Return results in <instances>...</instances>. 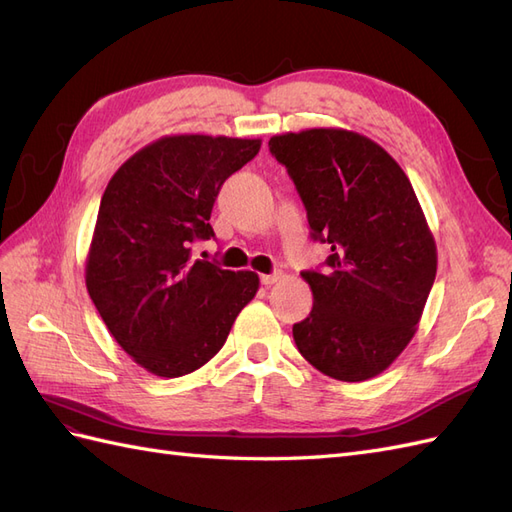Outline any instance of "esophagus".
I'll return each mask as SVG.
<instances>
[{"label": "esophagus", "instance_id": "34e87169", "mask_svg": "<svg viewBox=\"0 0 512 512\" xmlns=\"http://www.w3.org/2000/svg\"><path fill=\"white\" fill-rule=\"evenodd\" d=\"M282 280V273L280 271H275V273H267V275H260V284L262 286H273L275 282H280Z\"/></svg>", "mask_w": 512, "mask_h": 512}]
</instances>
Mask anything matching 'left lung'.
<instances>
[{
    "instance_id": "8db88e82",
    "label": "left lung",
    "mask_w": 512,
    "mask_h": 512,
    "mask_svg": "<svg viewBox=\"0 0 512 512\" xmlns=\"http://www.w3.org/2000/svg\"><path fill=\"white\" fill-rule=\"evenodd\" d=\"M269 151L294 181L312 228L329 243L322 271H303L314 307L294 344L322 374L363 382L414 337L438 254L412 183L380 145L348 130L273 136Z\"/></svg>"
}]
</instances>
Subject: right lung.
<instances>
[{
    "mask_svg": "<svg viewBox=\"0 0 512 512\" xmlns=\"http://www.w3.org/2000/svg\"><path fill=\"white\" fill-rule=\"evenodd\" d=\"M258 151V138L164 136L106 185L85 284L117 344L151 374L179 378L203 367L254 299L256 273L198 260L192 243L215 237V198Z\"/></svg>",
    "mask_w": 512,
    "mask_h": 512,
    "instance_id": "1",
    "label": "right lung"
}]
</instances>
